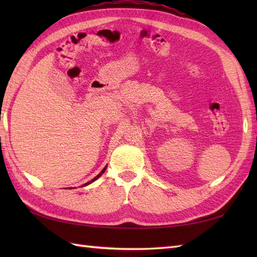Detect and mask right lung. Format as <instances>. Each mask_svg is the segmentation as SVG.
<instances>
[{
  "label": "right lung",
  "mask_w": 257,
  "mask_h": 257,
  "mask_svg": "<svg viewBox=\"0 0 257 257\" xmlns=\"http://www.w3.org/2000/svg\"><path fill=\"white\" fill-rule=\"evenodd\" d=\"M106 168H107V166H106V167H105V168H103V169H102V170H101V172H100V173H99V174H98V176H96V177H95V178H94V179H92V180H90V181H88V182H87V183H85V184H84V185H88V184H90V183H92V182H94V181H96V180H97V179H98V178H99V177H100V176H101V174H102V173H103V172H105V171H106Z\"/></svg>",
  "instance_id": "1"
}]
</instances>
